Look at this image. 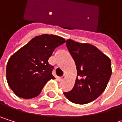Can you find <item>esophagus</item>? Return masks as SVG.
<instances>
[{
	"label": "esophagus",
	"instance_id": "esophagus-1",
	"mask_svg": "<svg viewBox=\"0 0 122 122\" xmlns=\"http://www.w3.org/2000/svg\"><path fill=\"white\" fill-rule=\"evenodd\" d=\"M65 77H66V76H65V75H63V76H61V77H58V81H62L65 78Z\"/></svg>",
	"mask_w": 122,
	"mask_h": 122
}]
</instances>
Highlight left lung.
I'll return each mask as SVG.
<instances>
[{"label":"left lung","instance_id":"left-lung-1","mask_svg":"<svg viewBox=\"0 0 122 122\" xmlns=\"http://www.w3.org/2000/svg\"><path fill=\"white\" fill-rule=\"evenodd\" d=\"M66 47L77 68V78L72 89L64 92L67 99L75 104H86L100 97L111 76L110 58L90 44L66 40Z\"/></svg>","mask_w":122,"mask_h":122}]
</instances>
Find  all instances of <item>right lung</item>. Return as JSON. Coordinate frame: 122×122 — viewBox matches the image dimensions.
Returning a JSON list of instances; mask_svg holds the SVG:
<instances>
[{"label": "right lung", "instance_id": "right-lung-1", "mask_svg": "<svg viewBox=\"0 0 122 122\" xmlns=\"http://www.w3.org/2000/svg\"><path fill=\"white\" fill-rule=\"evenodd\" d=\"M65 41L64 38L53 34L37 36L10 57L6 80L17 97H36L48 81L55 79L52 74L53 66L48 63V59L54 50Z\"/></svg>", "mask_w": 122, "mask_h": 122}]
</instances>
